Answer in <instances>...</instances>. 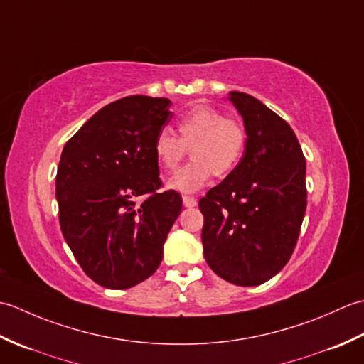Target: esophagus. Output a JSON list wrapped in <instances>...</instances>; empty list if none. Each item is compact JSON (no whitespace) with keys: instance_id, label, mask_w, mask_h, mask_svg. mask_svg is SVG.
<instances>
[{"instance_id":"34e87169","label":"esophagus","mask_w":364,"mask_h":364,"mask_svg":"<svg viewBox=\"0 0 364 364\" xmlns=\"http://www.w3.org/2000/svg\"><path fill=\"white\" fill-rule=\"evenodd\" d=\"M183 205L186 208H194V206H197V198L191 197V196H184L183 197Z\"/></svg>"}]
</instances>
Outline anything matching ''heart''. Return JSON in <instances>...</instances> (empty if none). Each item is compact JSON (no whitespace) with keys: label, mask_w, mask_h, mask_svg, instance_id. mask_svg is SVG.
<instances>
[{"label":"heart","mask_w":364,"mask_h":364,"mask_svg":"<svg viewBox=\"0 0 364 364\" xmlns=\"http://www.w3.org/2000/svg\"><path fill=\"white\" fill-rule=\"evenodd\" d=\"M178 137L167 128L158 131L153 154L158 166L167 172L180 166L188 149L189 164L170 178L168 186L180 192H194L208 183L211 175L225 176L241 162L247 133L244 125L213 106L198 105L183 114L176 123Z\"/></svg>","instance_id":"b5f03b06"}]
</instances>
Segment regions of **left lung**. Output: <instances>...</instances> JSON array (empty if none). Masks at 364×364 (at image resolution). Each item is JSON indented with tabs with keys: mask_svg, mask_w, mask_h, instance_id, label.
<instances>
[{
	"mask_svg": "<svg viewBox=\"0 0 364 364\" xmlns=\"http://www.w3.org/2000/svg\"><path fill=\"white\" fill-rule=\"evenodd\" d=\"M247 145L237 167L200 198L203 255L239 286L277 275L296 249L306 210V162L292 128L259 100L230 92Z\"/></svg>",
	"mask_w": 364,
	"mask_h": 364,
	"instance_id": "8db88e82",
	"label": "left lung"
}]
</instances>
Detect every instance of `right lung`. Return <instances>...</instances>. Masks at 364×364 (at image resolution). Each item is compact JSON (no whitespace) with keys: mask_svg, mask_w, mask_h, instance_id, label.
I'll list each match as a JSON object with an SVG mask.
<instances>
[{"mask_svg":"<svg viewBox=\"0 0 364 364\" xmlns=\"http://www.w3.org/2000/svg\"><path fill=\"white\" fill-rule=\"evenodd\" d=\"M170 105L168 98H120L92 115L60 154V230L81 269L105 288L127 289L156 272L181 213L176 191L158 192L153 154L154 137L172 119Z\"/></svg>","mask_w":364,"mask_h":364,"instance_id":"add662e5","label":"right lung"}]
</instances>
